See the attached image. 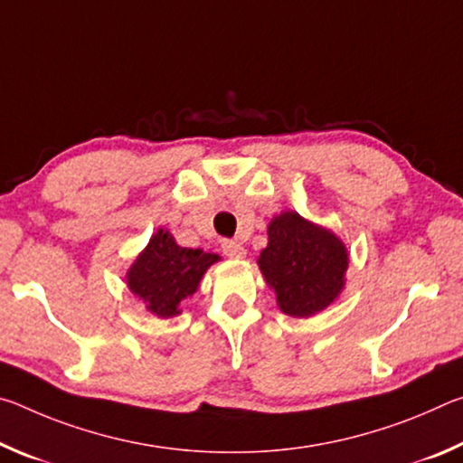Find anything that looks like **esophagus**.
<instances>
[{
  "label": "esophagus",
  "mask_w": 463,
  "mask_h": 463,
  "mask_svg": "<svg viewBox=\"0 0 463 463\" xmlns=\"http://www.w3.org/2000/svg\"><path fill=\"white\" fill-rule=\"evenodd\" d=\"M222 250H224L226 257H231V260H242V257L247 255V249L237 241H224Z\"/></svg>",
  "instance_id": "1"
}]
</instances>
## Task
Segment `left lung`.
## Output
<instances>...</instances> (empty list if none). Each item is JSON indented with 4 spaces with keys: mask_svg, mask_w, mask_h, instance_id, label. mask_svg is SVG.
<instances>
[{
    "mask_svg": "<svg viewBox=\"0 0 463 463\" xmlns=\"http://www.w3.org/2000/svg\"><path fill=\"white\" fill-rule=\"evenodd\" d=\"M257 265L288 317L308 318L331 307L345 289L349 250L323 224L284 210L268 226V247Z\"/></svg>",
    "mask_w": 463,
    "mask_h": 463,
    "instance_id": "left-lung-1",
    "label": "left lung"
}]
</instances>
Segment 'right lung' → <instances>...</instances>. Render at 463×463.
Returning a JSON list of instances; mask_svg holds the SVG:
<instances>
[{
    "label": "right lung",
    "mask_w": 463,
    "mask_h": 463,
    "mask_svg": "<svg viewBox=\"0 0 463 463\" xmlns=\"http://www.w3.org/2000/svg\"><path fill=\"white\" fill-rule=\"evenodd\" d=\"M221 261L216 253L177 245L174 234L159 229L127 269L132 296L156 318L182 315V302L198 292L203 273Z\"/></svg>",
    "instance_id": "obj_1"
}]
</instances>
